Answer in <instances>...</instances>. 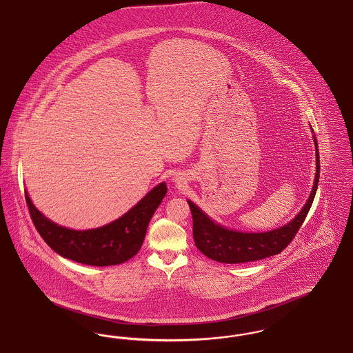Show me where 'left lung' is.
<instances>
[{
	"instance_id": "8db88e82",
	"label": "left lung",
	"mask_w": 353,
	"mask_h": 353,
	"mask_svg": "<svg viewBox=\"0 0 353 353\" xmlns=\"http://www.w3.org/2000/svg\"><path fill=\"white\" fill-rule=\"evenodd\" d=\"M315 144L316 173L315 180L302 210L285 225L268 232H239L229 229L209 217L201 208L188 200L193 217V238L197 249L208 258L221 263H245L265 259L279 254L298 233L311 209L319 183L320 160L316 136L311 128Z\"/></svg>"
}]
</instances>
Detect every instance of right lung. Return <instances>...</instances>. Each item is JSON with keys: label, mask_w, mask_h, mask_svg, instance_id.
I'll use <instances>...</instances> for the list:
<instances>
[{"label": "right lung", "mask_w": 353, "mask_h": 353, "mask_svg": "<svg viewBox=\"0 0 353 353\" xmlns=\"http://www.w3.org/2000/svg\"><path fill=\"white\" fill-rule=\"evenodd\" d=\"M168 189L160 183L118 219L101 228L74 230L48 219L25 197L34 226L43 241L61 256L90 266H115L134 256L144 241L148 223Z\"/></svg>", "instance_id": "obj_1"}]
</instances>
